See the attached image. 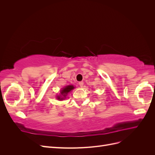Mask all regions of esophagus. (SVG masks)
<instances>
[{
    "label": "esophagus",
    "instance_id": "obj_1",
    "mask_svg": "<svg viewBox=\"0 0 155 155\" xmlns=\"http://www.w3.org/2000/svg\"><path fill=\"white\" fill-rule=\"evenodd\" d=\"M83 81H79V86H80L81 87H82L83 86Z\"/></svg>",
    "mask_w": 155,
    "mask_h": 155
}]
</instances>
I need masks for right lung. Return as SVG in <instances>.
Returning <instances> with one entry per match:
<instances>
[{"label":"right lung","mask_w":155,"mask_h":155,"mask_svg":"<svg viewBox=\"0 0 155 155\" xmlns=\"http://www.w3.org/2000/svg\"><path fill=\"white\" fill-rule=\"evenodd\" d=\"M74 86L73 85H68V86H67L66 87H64L63 88V90H61V94L60 96H58V99L59 100H64V98L66 97L67 94L71 91L72 89H74Z\"/></svg>","instance_id":"obj_1"}]
</instances>
